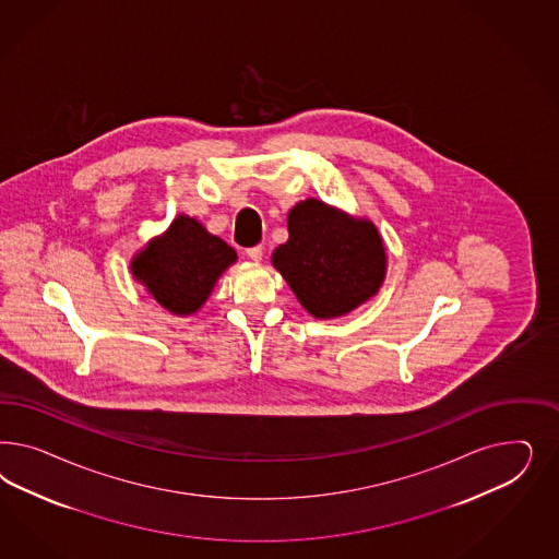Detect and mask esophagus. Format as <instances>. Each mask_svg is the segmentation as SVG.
Wrapping results in <instances>:
<instances>
[{
	"instance_id": "34e87169",
	"label": "esophagus",
	"mask_w": 559,
	"mask_h": 559,
	"mask_svg": "<svg viewBox=\"0 0 559 559\" xmlns=\"http://www.w3.org/2000/svg\"><path fill=\"white\" fill-rule=\"evenodd\" d=\"M246 254L250 260H254V262H260L262 260V254H264V248L262 246H254V248H248L246 250Z\"/></svg>"
}]
</instances>
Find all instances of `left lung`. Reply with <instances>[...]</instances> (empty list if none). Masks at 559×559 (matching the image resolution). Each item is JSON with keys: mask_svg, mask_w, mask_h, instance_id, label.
I'll list each match as a JSON object with an SVG mask.
<instances>
[{"mask_svg": "<svg viewBox=\"0 0 559 559\" xmlns=\"http://www.w3.org/2000/svg\"><path fill=\"white\" fill-rule=\"evenodd\" d=\"M287 225V243L274 250L272 264L313 318L346 316L377 295L388 255L371 221L307 199L288 211Z\"/></svg>", "mask_w": 559, "mask_h": 559, "instance_id": "left-lung-1", "label": "left lung"}]
</instances>
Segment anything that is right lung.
Returning <instances> with one entry per match:
<instances>
[{
    "instance_id": "right-lung-1",
    "label": "right lung",
    "mask_w": 559,
    "mask_h": 559,
    "mask_svg": "<svg viewBox=\"0 0 559 559\" xmlns=\"http://www.w3.org/2000/svg\"><path fill=\"white\" fill-rule=\"evenodd\" d=\"M236 260L231 246L199 221L180 215L133 258L131 272L164 309L190 316L203 307L217 278Z\"/></svg>"
}]
</instances>
